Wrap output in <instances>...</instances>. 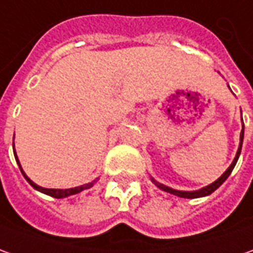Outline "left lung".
Here are the masks:
<instances>
[{
	"instance_id": "obj_1",
	"label": "left lung",
	"mask_w": 253,
	"mask_h": 253,
	"mask_svg": "<svg viewBox=\"0 0 253 253\" xmlns=\"http://www.w3.org/2000/svg\"><path fill=\"white\" fill-rule=\"evenodd\" d=\"M242 141H244V122H242V131H241V135H240V147H238V151H237V155H235L234 161H232V164L228 167V169L225 170L220 178L217 179L215 182H213L211 185H209V186L202 187V189H199V190H193V192H185V190H176V189H172V187L165 186V185H162V183H160V182H157V180L153 178H151V180H153L154 183L160 187L161 190H164V192H168V193H170V195H175V196L185 197V199H196V197L209 196V195H211V193H213L215 189H218V187L221 186L222 183L225 182V179L230 176V173L232 172L234 167H235V164H237L238 158H240L241 148H242Z\"/></svg>"
}]
</instances>
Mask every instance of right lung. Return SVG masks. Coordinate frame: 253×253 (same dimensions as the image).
I'll return each instance as SVG.
<instances>
[{
  "mask_svg": "<svg viewBox=\"0 0 253 253\" xmlns=\"http://www.w3.org/2000/svg\"><path fill=\"white\" fill-rule=\"evenodd\" d=\"M13 154H15V160H16L18 165H19V168H21L22 175L25 176V179L31 183V186L35 187L36 190H39V192H42V193H44V195H48V196L56 197V199L68 197V196H71V195H77V193L83 192V190H85V189H89V187L93 186V183H95V180H93V182H91V183H86V185H83V186H78V187H71V189H46V187H42L39 186V185H36L35 182H32L31 179L26 176V173L23 172L22 167H21V164H19V160H18V157H16V153H15V147H13Z\"/></svg>",
  "mask_w": 253,
  "mask_h": 253,
  "instance_id": "right-lung-1",
  "label": "right lung"
}]
</instances>
